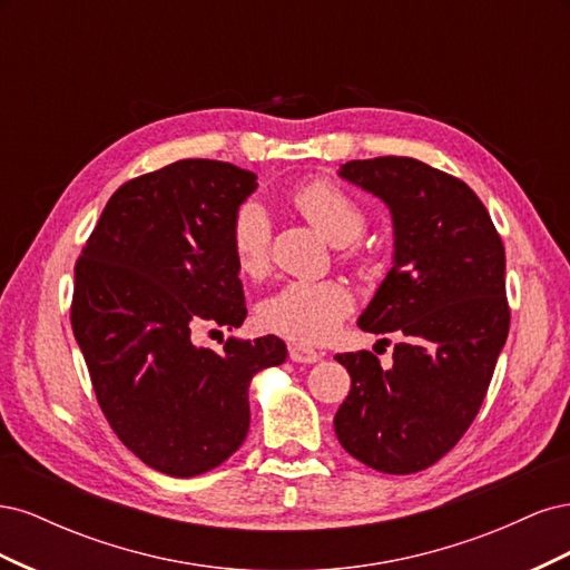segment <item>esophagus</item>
<instances>
[{"instance_id": "34e87169", "label": "esophagus", "mask_w": 570, "mask_h": 570, "mask_svg": "<svg viewBox=\"0 0 570 570\" xmlns=\"http://www.w3.org/2000/svg\"><path fill=\"white\" fill-rule=\"evenodd\" d=\"M323 354L312 350V347H302V344H289V358L297 361V364H316Z\"/></svg>"}]
</instances>
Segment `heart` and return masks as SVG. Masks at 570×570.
I'll return each mask as SVG.
<instances>
[{
	"label": "heart",
	"instance_id": "b5f03b06",
	"mask_svg": "<svg viewBox=\"0 0 570 570\" xmlns=\"http://www.w3.org/2000/svg\"><path fill=\"white\" fill-rule=\"evenodd\" d=\"M295 209L331 243L350 245L366 230V212L335 180L316 178L292 189ZM271 216L256 199H245L230 218V249L237 271L247 278L264 275L271 262ZM354 256L352 249L344 258ZM354 306L352 289L342 281H289L256 308L266 333L299 344H318L331 337Z\"/></svg>",
	"mask_w": 570,
	"mask_h": 570
}]
</instances>
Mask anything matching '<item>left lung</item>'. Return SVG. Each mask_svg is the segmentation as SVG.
I'll return each mask as SVG.
<instances>
[{
  "label": "left lung",
  "instance_id": "left-lung-1",
  "mask_svg": "<svg viewBox=\"0 0 570 570\" xmlns=\"http://www.w3.org/2000/svg\"><path fill=\"white\" fill-rule=\"evenodd\" d=\"M340 176L392 212L394 266L358 327L400 342L390 368L366 350L335 356L352 375L335 435L375 471L419 473L454 450L488 394L511 323L504 245L473 189L419 159L347 161Z\"/></svg>",
  "mask_w": 570,
  "mask_h": 570
}]
</instances>
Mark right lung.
Segmentation results:
<instances>
[{"mask_svg": "<svg viewBox=\"0 0 570 570\" xmlns=\"http://www.w3.org/2000/svg\"><path fill=\"white\" fill-rule=\"evenodd\" d=\"M252 170L183 159L120 185L76 262L71 325L111 430L149 469L193 478L233 456L249 430V381L281 366L285 342L228 337L197 347L199 327L247 316L230 249L233 212Z\"/></svg>", "mask_w": 570, "mask_h": 570, "instance_id": "1", "label": "right lung"}]
</instances>
